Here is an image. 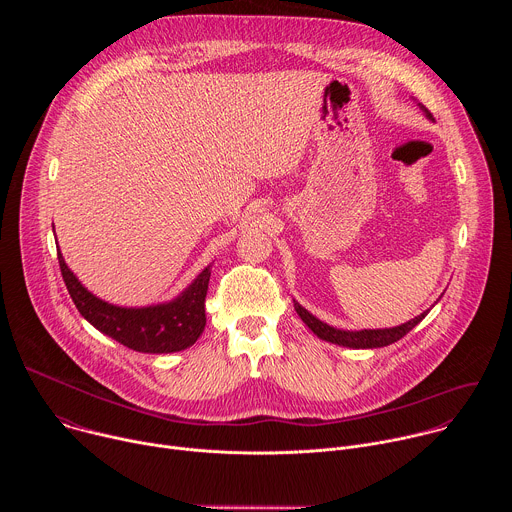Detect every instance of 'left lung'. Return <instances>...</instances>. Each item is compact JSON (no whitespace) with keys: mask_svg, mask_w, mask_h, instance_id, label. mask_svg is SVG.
I'll return each instance as SVG.
<instances>
[{"mask_svg":"<svg viewBox=\"0 0 512 512\" xmlns=\"http://www.w3.org/2000/svg\"><path fill=\"white\" fill-rule=\"evenodd\" d=\"M423 111L427 113V117H431V113L423 107ZM294 308L298 312V316L304 320V324L322 340H328L332 344H342V346H350V348H381L387 344H393L397 340H401L407 332H411L425 316L427 312H423L421 316H417L415 320H409L407 324H401L397 328H385V330H360V332H346V330H336L324 322H320L318 318H314L308 310H304L298 302H294Z\"/></svg>","mask_w":512,"mask_h":512,"instance_id":"left-lung-1","label":"left lung"}]
</instances>
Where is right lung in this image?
<instances>
[{
    "mask_svg": "<svg viewBox=\"0 0 512 512\" xmlns=\"http://www.w3.org/2000/svg\"><path fill=\"white\" fill-rule=\"evenodd\" d=\"M58 265L68 294L85 320L119 344L137 352H178L192 346L204 330V300L210 267H206L180 298L150 308H117L87 291L66 267L60 251Z\"/></svg>",
    "mask_w": 512,
    "mask_h": 512,
    "instance_id": "1",
    "label": "right lung"
}]
</instances>
